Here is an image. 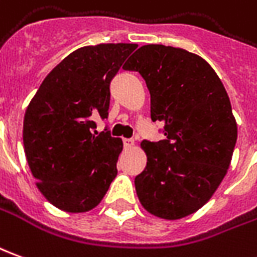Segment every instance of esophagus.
<instances>
[{
    "label": "esophagus",
    "mask_w": 257,
    "mask_h": 257,
    "mask_svg": "<svg viewBox=\"0 0 257 257\" xmlns=\"http://www.w3.org/2000/svg\"><path fill=\"white\" fill-rule=\"evenodd\" d=\"M123 146L126 149H132L135 147V141L134 139H123Z\"/></svg>",
    "instance_id": "34e87169"
}]
</instances>
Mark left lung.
<instances>
[{"label":"left lung","mask_w":257,"mask_h":257,"mask_svg":"<svg viewBox=\"0 0 257 257\" xmlns=\"http://www.w3.org/2000/svg\"><path fill=\"white\" fill-rule=\"evenodd\" d=\"M150 91V116L164 141H143L146 168L135 178L142 206L178 220L207 203L227 174L238 129L225 87L214 69L184 48L142 46L123 65Z\"/></svg>","instance_id":"obj_1"}]
</instances>
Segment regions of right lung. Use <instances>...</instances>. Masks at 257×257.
<instances>
[{
    "instance_id": "1",
    "label": "right lung",
    "mask_w": 257,
    "mask_h": 257,
    "mask_svg": "<svg viewBox=\"0 0 257 257\" xmlns=\"http://www.w3.org/2000/svg\"><path fill=\"white\" fill-rule=\"evenodd\" d=\"M136 44L78 48L48 73L29 103L23 146L43 196L60 210L94 209L116 177L122 141L94 134L96 116L107 118L110 82Z\"/></svg>"
}]
</instances>
